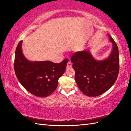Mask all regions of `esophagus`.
Returning a JSON list of instances; mask_svg holds the SVG:
<instances>
[{"label":"esophagus","instance_id":"1","mask_svg":"<svg viewBox=\"0 0 131 131\" xmlns=\"http://www.w3.org/2000/svg\"><path fill=\"white\" fill-rule=\"evenodd\" d=\"M66 67H67V68H70L72 67V63H71L70 61H69L68 64H67V66H66Z\"/></svg>","mask_w":131,"mask_h":131}]
</instances>
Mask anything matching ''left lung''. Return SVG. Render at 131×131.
Returning <instances> with one entry per match:
<instances>
[{"mask_svg": "<svg viewBox=\"0 0 131 131\" xmlns=\"http://www.w3.org/2000/svg\"><path fill=\"white\" fill-rule=\"evenodd\" d=\"M107 35L113 46L107 58L97 60L90 49L77 52L71 57L77 84L87 96L101 95L112 87L117 79L119 70L118 48L112 37Z\"/></svg>", "mask_w": 131, "mask_h": 131, "instance_id": "8db88e82", "label": "left lung"}]
</instances>
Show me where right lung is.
I'll list each match as a JSON object with an SVG mask.
<instances>
[{"label":"right lung","mask_w":131,"mask_h":131,"mask_svg":"<svg viewBox=\"0 0 131 131\" xmlns=\"http://www.w3.org/2000/svg\"><path fill=\"white\" fill-rule=\"evenodd\" d=\"M23 41L18 43L15 52V68L17 78L22 85L33 95L45 97L56 89L58 79L65 73L68 58L59 63L49 61H31L22 51Z\"/></svg>","instance_id":"add662e5"}]
</instances>
